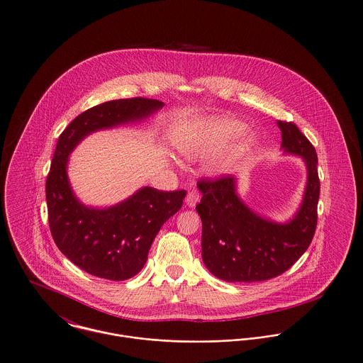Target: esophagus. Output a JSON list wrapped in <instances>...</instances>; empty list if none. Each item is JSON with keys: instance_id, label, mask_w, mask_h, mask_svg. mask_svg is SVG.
<instances>
[{"instance_id": "obj_1", "label": "esophagus", "mask_w": 363, "mask_h": 363, "mask_svg": "<svg viewBox=\"0 0 363 363\" xmlns=\"http://www.w3.org/2000/svg\"><path fill=\"white\" fill-rule=\"evenodd\" d=\"M200 201V194L197 190H190L186 196V204L188 207H196V204Z\"/></svg>"}]
</instances>
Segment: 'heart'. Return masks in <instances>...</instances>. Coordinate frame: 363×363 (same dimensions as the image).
<instances>
[{
  "mask_svg": "<svg viewBox=\"0 0 363 363\" xmlns=\"http://www.w3.org/2000/svg\"><path fill=\"white\" fill-rule=\"evenodd\" d=\"M245 129V122L234 117L215 116L191 122L182 128L175 136V143L184 155L196 160L220 155L225 149V154L219 160V169L230 170L249 155L257 144L255 133L241 134ZM235 138L239 140H236Z\"/></svg>",
  "mask_w": 363,
  "mask_h": 363,
  "instance_id": "1",
  "label": "heart"
}]
</instances>
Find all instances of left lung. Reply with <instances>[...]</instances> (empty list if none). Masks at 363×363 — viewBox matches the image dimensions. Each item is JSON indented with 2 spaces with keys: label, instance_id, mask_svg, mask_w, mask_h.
<instances>
[{
  "label": "left lung",
  "instance_id": "obj_1",
  "mask_svg": "<svg viewBox=\"0 0 363 363\" xmlns=\"http://www.w3.org/2000/svg\"><path fill=\"white\" fill-rule=\"evenodd\" d=\"M281 148L301 156L308 181L303 200L293 218L277 223L247 207L237 193L233 175L200 179L203 193L196 206L201 222V256L208 271L225 281H264L286 272L309 247L317 227L320 179L317 154L293 122L277 121Z\"/></svg>",
  "mask_w": 363,
  "mask_h": 363
}]
</instances>
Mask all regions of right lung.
I'll use <instances>...</instances> for the list:
<instances>
[{
    "label": "right lung",
    "instance_id": "obj_1",
    "mask_svg": "<svg viewBox=\"0 0 363 363\" xmlns=\"http://www.w3.org/2000/svg\"><path fill=\"white\" fill-rule=\"evenodd\" d=\"M163 104L147 98L104 102L77 116L58 138L46 179L49 225L62 255L89 275L108 280L138 275L160 227L182 207L186 190L145 186L116 206L86 207L70 188V152L88 135L145 120Z\"/></svg>",
    "mask_w": 363,
    "mask_h": 363
}]
</instances>
